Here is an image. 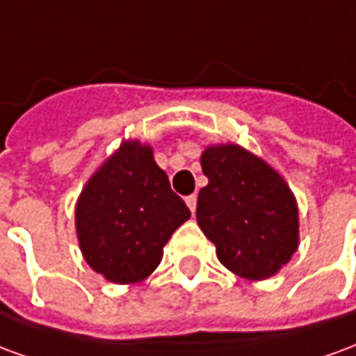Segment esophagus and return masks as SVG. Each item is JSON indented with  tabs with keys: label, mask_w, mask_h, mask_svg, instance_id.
<instances>
[{
	"label": "esophagus",
	"mask_w": 356,
	"mask_h": 356,
	"mask_svg": "<svg viewBox=\"0 0 356 356\" xmlns=\"http://www.w3.org/2000/svg\"><path fill=\"white\" fill-rule=\"evenodd\" d=\"M185 202H186V206H188V209H191V211H194V209H196V196H194V194L186 196Z\"/></svg>",
	"instance_id": "obj_1"
}]
</instances>
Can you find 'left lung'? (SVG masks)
Masks as SVG:
<instances>
[{"label": "left lung", "mask_w": 356, "mask_h": 356, "mask_svg": "<svg viewBox=\"0 0 356 356\" xmlns=\"http://www.w3.org/2000/svg\"><path fill=\"white\" fill-rule=\"evenodd\" d=\"M208 185L198 193L196 221L234 275L265 280L299 246L298 202L265 160L238 145L208 147L200 158Z\"/></svg>", "instance_id": "1"}]
</instances>
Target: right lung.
<instances>
[{
  "label": "right lung",
  "mask_w": 356,
  "mask_h": 356,
  "mask_svg": "<svg viewBox=\"0 0 356 356\" xmlns=\"http://www.w3.org/2000/svg\"><path fill=\"white\" fill-rule=\"evenodd\" d=\"M191 209L171 191L152 148L122 147L97 170L76 204V231L89 267L116 284L145 280Z\"/></svg>",
  "instance_id": "add662e5"
}]
</instances>
